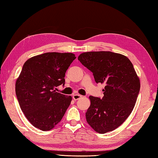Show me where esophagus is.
<instances>
[{"instance_id":"1","label":"esophagus","mask_w":158,"mask_h":158,"mask_svg":"<svg viewBox=\"0 0 158 158\" xmlns=\"http://www.w3.org/2000/svg\"><path fill=\"white\" fill-rule=\"evenodd\" d=\"M82 96L79 95V94H74L73 95V98L74 100H79L80 98H81Z\"/></svg>"}]
</instances>
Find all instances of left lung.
Masks as SVG:
<instances>
[{"mask_svg": "<svg viewBox=\"0 0 158 158\" xmlns=\"http://www.w3.org/2000/svg\"><path fill=\"white\" fill-rule=\"evenodd\" d=\"M78 60L92 72L97 83L105 85L102 98L89 96L87 122L98 133L113 131L132 113L140 91L132 64L126 56L111 52L82 53Z\"/></svg>", "mask_w": 158, "mask_h": 158, "instance_id": "obj_1", "label": "left lung"}]
</instances>
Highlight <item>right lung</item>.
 Instances as JSON below:
<instances>
[{"mask_svg": "<svg viewBox=\"0 0 158 158\" xmlns=\"http://www.w3.org/2000/svg\"><path fill=\"white\" fill-rule=\"evenodd\" d=\"M76 58L72 53L48 52L32 57L23 64L15 83L22 112L32 126L43 131L58 124L72 100L56 91L64 85L65 73Z\"/></svg>", "mask_w": 158, "mask_h": 158, "instance_id": "add662e5", "label": "right lung"}]
</instances>
